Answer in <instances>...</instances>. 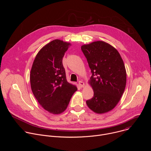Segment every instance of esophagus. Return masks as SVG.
<instances>
[{
	"instance_id": "obj_1",
	"label": "esophagus",
	"mask_w": 151,
	"mask_h": 151,
	"mask_svg": "<svg viewBox=\"0 0 151 151\" xmlns=\"http://www.w3.org/2000/svg\"><path fill=\"white\" fill-rule=\"evenodd\" d=\"M84 85H85V84H84L83 82H82V81H79V86L80 88H83L84 87Z\"/></svg>"
}]
</instances>
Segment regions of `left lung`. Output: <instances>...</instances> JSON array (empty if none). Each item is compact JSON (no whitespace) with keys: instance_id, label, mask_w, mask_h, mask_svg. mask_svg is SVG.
Masks as SVG:
<instances>
[{"instance_id":"obj_1","label":"left lung","mask_w":151,"mask_h":151,"mask_svg":"<svg viewBox=\"0 0 151 151\" xmlns=\"http://www.w3.org/2000/svg\"><path fill=\"white\" fill-rule=\"evenodd\" d=\"M92 76L88 81L94 96L86 101L94 112L102 114L112 110L119 101L126 86L124 61L116 48L98 40L81 46Z\"/></svg>"}]
</instances>
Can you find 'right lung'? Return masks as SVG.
<instances>
[{
  "label": "right lung",
  "instance_id": "1",
  "mask_svg": "<svg viewBox=\"0 0 151 151\" xmlns=\"http://www.w3.org/2000/svg\"><path fill=\"white\" fill-rule=\"evenodd\" d=\"M71 44L55 39L37 54L30 74L31 89L40 105L48 112L57 115L66 109L78 88L68 82L63 57Z\"/></svg>",
  "mask_w": 151,
  "mask_h": 151
}]
</instances>
